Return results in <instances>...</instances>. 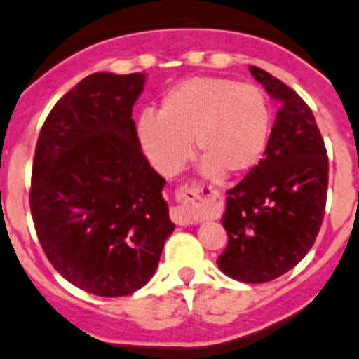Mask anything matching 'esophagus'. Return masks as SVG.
<instances>
[{"label":"esophagus","instance_id":"1","mask_svg":"<svg viewBox=\"0 0 359 359\" xmlns=\"http://www.w3.org/2000/svg\"><path fill=\"white\" fill-rule=\"evenodd\" d=\"M199 196H201V189H199V186H196V184H184V186H180L179 189H177V199H179L182 205L173 206V208L170 210V217H172V220L175 222V224L179 225L192 224V218L189 211H187L186 203L196 201V199H199Z\"/></svg>","mask_w":359,"mask_h":359}]
</instances>
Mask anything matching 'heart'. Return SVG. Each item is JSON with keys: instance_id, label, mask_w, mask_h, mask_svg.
I'll list each match as a JSON object with an SVG mask.
<instances>
[{"instance_id": "1", "label": "heart", "mask_w": 359, "mask_h": 359, "mask_svg": "<svg viewBox=\"0 0 359 359\" xmlns=\"http://www.w3.org/2000/svg\"><path fill=\"white\" fill-rule=\"evenodd\" d=\"M271 113L262 89L232 79L192 77L163 96L158 113L137 120L141 148L154 168L175 175L189 161L191 139L210 177L244 175L263 160Z\"/></svg>"}]
</instances>
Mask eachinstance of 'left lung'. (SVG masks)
Wrapping results in <instances>:
<instances>
[{"mask_svg": "<svg viewBox=\"0 0 359 359\" xmlns=\"http://www.w3.org/2000/svg\"><path fill=\"white\" fill-rule=\"evenodd\" d=\"M278 101L263 160L227 191L224 224L229 244L218 269L230 278L262 284L280 277L306 256L322 227L329 158L313 111L277 77L249 67Z\"/></svg>", "mask_w": 359, "mask_h": 359, "instance_id": "8db88e82", "label": "left lung"}]
</instances>
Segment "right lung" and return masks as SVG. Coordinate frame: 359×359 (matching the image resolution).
Here are the masks:
<instances>
[{
    "instance_id": "add662e5",
    "label": "right lung",
    "mask_w": 359,
    "mask_h": 359,
    "mask_svg": "<svg viewBox=\"0 0 359 359\" xmlns=\"http://www.w3.org/2000/svg\"><path fill=\"white\" fill-rule=\"evenodd\" d=\"M144 79L88 75L53 107L37 139L29 196L37 239L55 270L94 296L148 284L175 229L165 179L132 120Z\"/></svg>"
}]
</instances>
